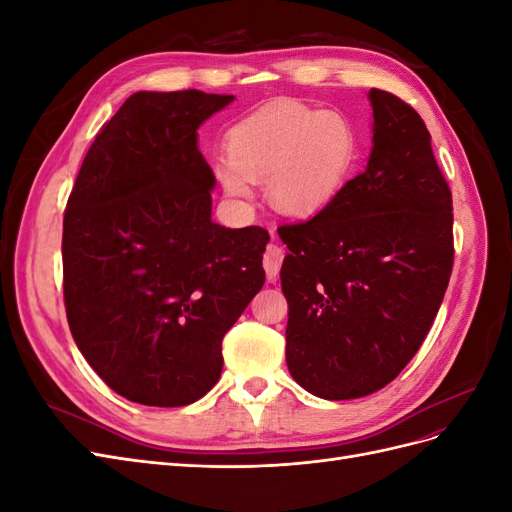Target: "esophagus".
<instances>
[{
	"instance_id": "obj_1",
	"label": "esophagus",
	"mask_w": 512,
	"mask_h": 512,
	"mask_svg": "<svg viewBox=\"0 0 512 512\" xmlns=\"http://www.w3.org/2000/svg\"><path fill=\"white\" fill-rule=\"evenodd\" d=\"M282 262H284V250H282V247L275 245V243L267 245L265 256H262V265H265L269 282L277 280V273H280Z\"/></svg>"
}]
</instances>
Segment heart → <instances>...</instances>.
Listing matches in <instances>:
<instances>
[{
    "label": "heart",
    "mask_w": 512,
    "mask_h": 512,
    "mask_svg": "<svg viewBox=\"0 0 512 512\" xmlns=\"http://www.w3.org/2000/svg\"><path fill=\"white\" fill-rule=\"evenodd\" d=\"M228 160L215 173L228 196H252V181H267L273 207L312 215L342 190L354 138L344 117L299 102H277L241 119L226 138Z\"/></svg>",
    "instance_id": "1"
}]
</instances>
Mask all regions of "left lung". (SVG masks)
Returning <instances> with one entry per match:
<instances>
[{
  "instance_id": "left-lung-1",
  "label": "left lung",
  "mask_w": 512,
  "mask_h": 512,
  "mask_svg": "<svg viewBox=\"0 0 512 512\" xmlns=\"http://www.w3.org/2000/svg\"><path fill=\"white\" fill-rule=\"evenodd\" d=\"M371 153L312 220L280 226L288 254L290 376L356 399L399 376L427 337L453 271V196L410 104L369 91Z\"/></svg>"
}]
</instances>
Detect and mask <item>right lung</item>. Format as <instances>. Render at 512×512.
Returning a JSON list of instances; mask_svg holds the SVG:
<instances>
[{
  "label": "right lung",
  "instance_id": "1",
  "mask_svg": "<svg viewBox=\"0 0 512 512\" xmlns=\"http://www.w3.org/2000/svg\"><path fill=\"white\" fill-rule=\"evenodd\" d=\"M235 96L136 91L89 147L64 215L76 346L115 393L177 408L222 374V339L265 284L260 226L211 220L198 128Z\"/></svg>",
  "mask_w": 512,
  "mask_h": 512
}]
</instances>
